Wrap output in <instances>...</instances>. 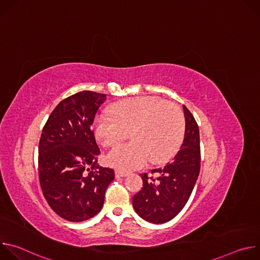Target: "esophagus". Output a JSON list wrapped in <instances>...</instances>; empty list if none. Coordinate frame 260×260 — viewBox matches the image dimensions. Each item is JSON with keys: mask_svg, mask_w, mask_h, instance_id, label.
Masks as SVG:
<instances>
[{"mask_svg": "<svg viewBox=\"0 0 260 260\" xmlns=\"http://www.w3.org/2000/svg\"><path fill=\"white\" fill-rule=\"evenodd\" d=\"M115 176L116 177H125V176H127V173L123 172V171H120V170H116L115 171Z\"/></svg>", "mask_w": 260, "mask_h": 260, "instance_id": "1", "label": "esophagus"}]
</instances>
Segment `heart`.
I'll return each mask as SVG.
<instances>
[{
	"label": "heart",
	"instance_id": "b5f03b06",
	"mask_svg": "<svg viewBox=\"0 0 260 260\" xmlns=\"http://www.w3.org/2000/svg\"><path fill=\"white\" fill-rule=\"evenodd\" d=\"M131 132L133 141L122 144L107 155L109 165L121 170L144 167L151 158L160 162L180 146L185 119L181 109L159 96L145 95L116 103L111 113L102 112L94 118L93 133L104 147H113Z\"/></svg>",
	"mask_w": 260,
	"mask_h": 260
}]
</instances>
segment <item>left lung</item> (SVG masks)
I'll return each instance as SVG.
<instances>
[{
    "label": "left lung",
    "instance_id": "obj_1",
    "mask_svg": "<svg viewBox=\"0 0 260 260\" xmlns=\"http://www.w3.org/2000/svg\"><path fill=\"white\" fill-rule=\"evenodd\" d=\"M185 137L174 159L164 168L141 174L142 189L133 198L137 214L159 224L175 218L188 202L201 171L199 125L190 111L183 106Z\"/></svg>",
    "mask_w": 260,
    "mask_h": 260
}]
</instances>
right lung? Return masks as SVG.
Here are the masks:
<instances>
[{
	"label": "right lung",
	"mask_w": 260,
	"mask_h": 260,
	"mask_svg": "<svg viewBox=\"0 0 260 260\" xmlns=\"http://www.w3.org/2000/svg\"><path fill=\"white\" fill-rule=\"evenodd\" d=\"M106 94L83 90L59 102L49 115L39 142L41 189L61 218L81 222L104 206L114 170L98 165L101 153L91 125Z\"/></svg>",
	"instance_id": "right-lung-1"
}]
</instances>
